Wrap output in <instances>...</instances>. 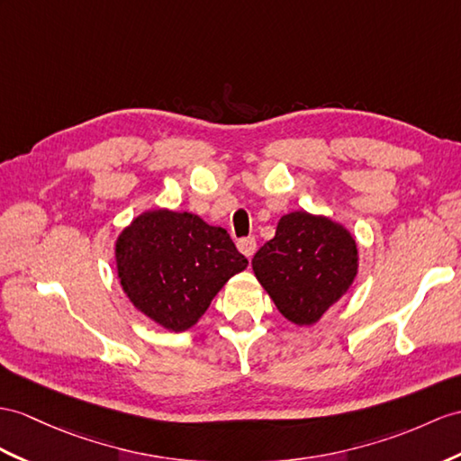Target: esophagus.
I'll return each instance as SVG.
<instances>
[{
  "mask_svg": "<svg viewBox=\"0 0 461 461\" xmlns=\"http://www.w3.org/2000/svg\"><path fill=\"white\" fill-rule=\"evenodd\" d=\"M237 249H239L240 254H244L246 258H252L254 252H256V239H252V237L240 239V240L237 242Z\"/></svg>",
  "mask_w": 461,
  "mask_h": 461,
  "instance_id": "esophagus-1",
  "label": "esophagus"
}]
</instances>
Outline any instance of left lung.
Instances as JSON below:
<instances>
[{"mask_svg":"<svg viewBox=\"0 0 461 461\" xmlns=\"http://www.w3.org/2000/svg\"><path fill=\"white\" fill-rule=\"evenodd\" d=\"M357 266L354 234L342 222L307 211L279 219L276 237L252 258L256 279L297 327L319 322L348 294Z\"/></svg>","mask_w":461,"mask_h":461,"instance_id":"obj_1","label":"left lung"}]
</instances>
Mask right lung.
<instances>
[{
  "instance_id": "add662e5",
  "label": "right lung",
  "mask_w": 461,
  "mask_h": 461,
  "mask_svg": "<svg viewBox=\"0 0 461 461\" xmlns=\"http://www.w3.org/2000/svg\"><path fill=\"white\" fill-rule=\"evenodd\" d=\"M115 262L132 305L172 332L197 324L222 285L249 266L227 230L172 209L134 217L115 240Z\"/></svg>"
}]
</instances>
